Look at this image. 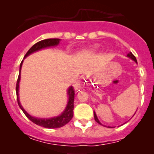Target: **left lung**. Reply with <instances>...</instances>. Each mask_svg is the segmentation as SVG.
Returning a JSON list of instances; mask_svg holds the SVG:
<instances>
[{
	"label": "left lung",
	"mask_w": 154,
	"mask_h": 154,
	"mask_svg": "<svg viewBox=\"0 0 154 154\" xmlns=\"http://www.w3.org/2000/svg\"><path fill=\"white\" fill-rule=\"evenodd\" d=\"M127 57H130V58H131L132 60H134V61L136 62V63H137V60H136V57H135V56L133 55V54H132L131 52H130V53H129V54H127ZM94 120H95L96 122H97V123H98V124H100V125H101V123H100V122H99V120H98V119H97V116H96L95 112H94Z\"/></svg>",
	"instance_id": "1"
}]
</instances>
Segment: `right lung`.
Wrapping results in <instances>:
<instances>
[{"label":"right lung","instance_id":"right-lung-1","mask_svg":"<svg viewBox=\"0 0 154 154\" xmlns=\"http://www.w3.org/2000/svg\"><path fill=\"white\" fill-rule=\"evenodd\" d=\"M60 38H47V39L42 40V41L38 42L35 43L34 45H32L27 52V54L24 56V58L27 57V56L31 54L32 53L35 52V51H39V50L42 49V48H45L48 47H51V46H55L60 43ZM23 60L21 61V65H20V69H19V74H18V80H17L16 83V95H17V101H18V106L21 109L23 112L24 113L26 116L31 121L33 122L35 125L41 126V127H45V128H59L63 126L66 125V124L68 123L71 120L74 115V88L73 86L69 87L68 90V102L67 106H66L65 111L62 113L60 116H57V117L51 118V119H38V118H34L32 116H29L28 113L23 109L22 106L21 105L19 102V99H18V87H19V81L20 78H21V66H22Z\"/></svg>","mask_w":154,"mask_h":154}]
</instances>
